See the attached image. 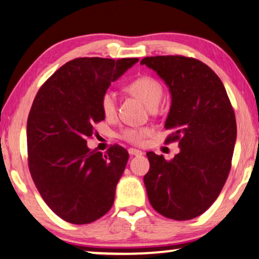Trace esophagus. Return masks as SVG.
Returning a JSON list of instances; mask_svg holds the SVG:
<instances>
[{
    "label": "esophagus",
    "instance_id": "obj_1",
    "mask_svg": "<svg viewBox=\"0 0 259 259\" xmlns=\"http://www.w3.org/2000/svg\"><path fill=\"white\" fill-rule=\"evenodd\" d=\"M129 154L131 156H141L142 154H143V152H142L141 150H137V149L131 148V149H129Z\"/></svg>",
    "mask_w": 259,
    "mask_h": 259
}]
</instances>
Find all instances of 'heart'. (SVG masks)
I'll list each match as a JSON object with an SVG mask.
<instances>
[{
    "label": "heart",
    "mask_w": 259,
    "mask_h": 259,
    "mask_svg": "<svg viewBox=\"0 0 259 259\" xmlns=\"http://www.w3.org/2000/svg\"><path fill=\"white\" fill-rule=\"evenodd\" d=\"M129 92L137 96L140 100L144 102L150 109L157 107L163 97V85L162 83L156 79L152 76L143 75L134 79L129 83L128 88ZM100 107L105 117H112L115 116L117 105H116V94L111 90H107L102 94L100 100ZM151 134V130L149 128H133L128 126L121 130L119 137L129 143L133 144H142L145 140V137Z\"/></svg>",
    "instance_id": "1"
}]
</instances>
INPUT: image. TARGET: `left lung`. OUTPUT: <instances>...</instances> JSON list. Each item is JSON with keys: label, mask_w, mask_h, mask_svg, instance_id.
<instances>
[{"label": "left lung", "mask_w": 259, "mask_h": 259, "mask_svg": "<svg viewBox=\"0 0 259 259\" xmlns=\"http://www.w3.org/2000/svg\"><path fill=\"white\" fill-rule=\"evenodd\" d=\"M141 64L169 87L165 143L180 147L171 161L147 154L149 202L166 218L192 220L209 209L227 182L237 137L235 111L221 78L203 62L171 55L144 57Z\"/></svg>", "instance_id": "1"}]
</instances>
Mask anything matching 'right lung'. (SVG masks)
<instances>
[{
    "label": "right lung",
    "instance_id": "right-lung-1",
    "mask_svg": "<svg viewBox=\"0 0 259 259\" xmlns=\"http://www.w3.org/2000/svg\"><path fill=\"white\" fill-rule=\"evenodd\" d=\"M138 58L81 57L47 79L27 122L28 165L43 201L62 220L88 224L111 209L129 154L114 144L105 154L87 138L103 121L100 100Z\"/></svg>",
    "mask_w": 259,
    "mask_h": 259
}]
</instances>
